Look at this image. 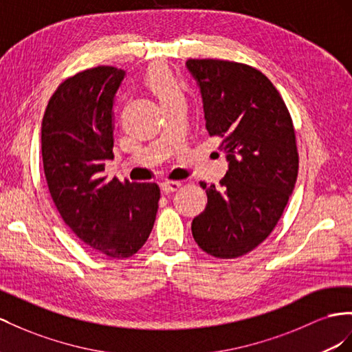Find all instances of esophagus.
Wrapping results in <instances>:
<instances>
[{
    "label": "esophagus",
    "instance_id": "34e87169",
    "mask_svg": "<svg viewBox=\"0 0 352 352\" xmlns=\"http://www.w3.org/2000/svg\"><path fill=\"white\" fill-rule=\"evenodd\" d=\"M179 186H182V183H179V182H164V183H160V188H162V192H164V193L177 192Z\"/></svg>",
    "mask_w": 352,
    "mask_h": 352
}]
</instances>
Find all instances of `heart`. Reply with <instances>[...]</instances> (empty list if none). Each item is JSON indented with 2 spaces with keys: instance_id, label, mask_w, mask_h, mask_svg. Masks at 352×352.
Segmentation results:
<instances>
[{
  "instance_id": "1",
  "label": "heart",
  "mask_w": 352,
  "mask_h": 352,
  "mask_svg": "<svg viewBox=\"0 0 352 352\" xmlns=\"http://www.w3.org/2000/svg\"><path fill=\"white\" fill-rule=\"evenodd\" d=\"M148 85L157 94L159 98H165L179 92L175 80L165 67H156L150 71Z\"/></svg>"
}]
</instances>
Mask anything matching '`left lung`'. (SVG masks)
<instances>
[{
  "label": "left lung",
  "mask_w": 352,
  "mask_h": 352,
  "mask_svg": "<svg viewBox=\"0 0 352 352\" xmlns=\"http://www.w3.org/2000/svg\"><path fill=\"white\" fill-rule=\"evenodd\" d=\"M201 90L205 128L223 138L229 169L208 196L192 233L205 253L235 258L269 236L290 199L299 169L290 113L258 69L219 59H188Z\"/></svg>",
  "instance_id": "obj_1"
}]
</instances>
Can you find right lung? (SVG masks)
Returning a JSON list of instances; mask_svg holds the SVG:
<instances>
[{"instance_id": "add662e5", "label": "right lung", "mask_w": 352, "mask_h": 352, "mask_svg": "<svg viewBox=\"0 0 352 352\" xmlns=\"http://www.w3.org/2000/svg\"><path fill=\"white\" fill-rule=\"evenodd\" d=\"M123 69L96 67L67 78L41 123L44 174L67 226L96 253L126 258L146 244L159 208L155 183L108 182L114 159V98Z\"/></svg>"}]
</instances>
